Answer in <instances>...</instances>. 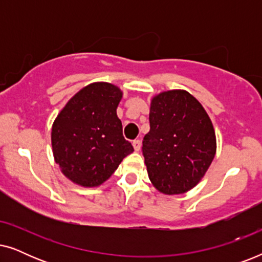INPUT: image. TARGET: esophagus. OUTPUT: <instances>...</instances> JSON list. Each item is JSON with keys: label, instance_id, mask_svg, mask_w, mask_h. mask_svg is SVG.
I'll use <instances>...</instances> for the list:
<instances>
[{"label": "esophagus", "instance_id": "esophagus-1", "mask_svg": "<svg viewBox=\"0 0 262 262\" xmlns=\"http://www.w3.org/2000/svg\"><path fill=\"white\" fill-rule=\"evenodd\" d=\"M132 145H134L136 151H139V150H141V145H142L141 139H135V141L132 142Z\"/></svg>", "mask_w": 262, "mask_h": 262}]
</instances>
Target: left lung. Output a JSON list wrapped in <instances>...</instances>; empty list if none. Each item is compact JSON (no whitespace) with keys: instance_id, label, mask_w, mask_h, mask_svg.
Wrapping results in <instances>:
<instances>
[{"instance_id":"obj_1","label":"left lung","mask_w":262,"mask_h":262,"mask_svg":"<svg viewBox=\"0 0 262 262\" xmlns=\"http://www.w3.org/2000/svg\"><path fill=\"white\" fill-rule=\"evenodd\" d=\"M149 121L142 151L150 181L164 194L189 191L216 154V135L206 111L187 92H163L152 99Z\"/></svg>"}]
</instances>
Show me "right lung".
Segmentation results:
<instances>
[{
  "label": "right lung",
  "mask_w": 262,
  "mask_h": 262,
  "mask_svg": "<svg viewBox=\"0 0 262 262\" xmlns=\"http://www.w3.org/2000/svg\"><path fill=\"white\" fill-rule=\"evenodd\" d=\"M120 99L116 85L92 83L75 94L56 118L51 134L53 156L75 184L101 185L134 151L117 116Z\"/></svg>",
  "instance_id": "1"
}]
</instances>
